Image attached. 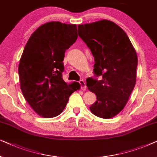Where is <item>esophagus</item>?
<instances>
[{
	"label": "esophagus",
	"mask_w": 157,
	"mask_h": 157,
	"mask_svg": "<svg viewBox=\"0 0 157 157\" xmlns=\"http://www.w3.org/2000/svg\"><path fill=\"white\" fill-rule=\"evenodd\" d=\"M79 85H80L81 86V89L83 90V91H85V90H86V89H87V86H86V83L83 80V79H81V80H79Z\"/></svg>",
	"instance_id": "1"
}]
</instances>
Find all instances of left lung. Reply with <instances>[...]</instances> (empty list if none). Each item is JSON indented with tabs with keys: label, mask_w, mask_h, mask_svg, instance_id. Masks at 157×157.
I'll return each instance as SVG.
<instances>
[{
	"label": "left lung",
	"mask_w": 157,
	"mask_h": 157,
	"mask_svg": "<svg viewBox=\"0 0 157 157\" xmlns=\"http://www.w3.org/2000/svg\"><path fill=\"white\" fill-rule=\"evenodd\" d=\"M78 35L91 50L94 74L101 79H86L97 101L92 114L103 119L114 117L125 107L136 84L138 58L126 33L108 20L79 25Z\"/></svg>",
	"instance_id": "1"
}]
</instances>
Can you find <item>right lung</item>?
I'll list each match as a JSON object with an SVG mask.
<instances>
[{"label":"right lung","instance_id":"right-lung-1","mask_svg":"<svg viewBox=\"0 0 157 157\" xmlns=\"http://www.w3.org/2000/svg\"><path fill=\"white\" fill-rule=\"evenodd\" d=\"M78 38L77 25L48 22L31 35L18 65L21 89L33 109L40 117L61 114L70 96L80 87L63 79L65 52Z\"/></svg>","mask_w":157,"mask_h":157}]
</instances>
